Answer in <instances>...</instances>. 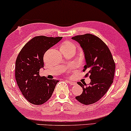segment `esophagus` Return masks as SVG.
<instances>
[{
	"instance_id": "34e87169",
	"label": "esophagus",
	"mask_w": 131,
	"mask_h": 131,
	"mask_svg": "<svg viewBox=\"0 0 131 131\" xmlns=\"http://www.w3.org/2000/svg\"><path fill=\"white\" fill-rule=\"evenodd\" d=\"M68 83H69V84H70L71 85H76V83H75L74 82H73L71 81V80H68Z\"/></svg>"
}]
</instances>
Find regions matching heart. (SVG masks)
<instances>
[{
	"label": "heart",
	"instance_id": "1",
	"mask_svg": "<svg viewBox=\"0 0 131 131\" xmlns=\"http://www.w3.org/2000/svg\"><path fill=\"white\" fill-rule=\"evenodd\" d=\"M76 48V45L74 43L70 41H66L61 45L60 48Z\"/></svg>",
	"mask_w": 131,
	"mask_h": 131
}]
</instances>
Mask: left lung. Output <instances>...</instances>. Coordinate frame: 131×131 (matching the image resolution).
Segmentation results:
<instances>
[{
  "label": "left lung",
  "instance_id": "8db88e82",
  "mask_svg": "<svg viewBox=\"0 0 131 131\" xmlns=\"http://www.w3.org/2000/svg\"><path fill=\"white\" fill-rule=\"evenodd\" d=\"M72 39L79 42L85 54L86 64L83 71L88 70L85 77L91 79L90 83L78 82L83 92L76 99L84 105L94 104L104 95L113 82L115 62L107 45L99 37L91 34L78 35Z\"/></svg>",
  "mask_w": 131,
  "mask_h": 131
}]
</instances>
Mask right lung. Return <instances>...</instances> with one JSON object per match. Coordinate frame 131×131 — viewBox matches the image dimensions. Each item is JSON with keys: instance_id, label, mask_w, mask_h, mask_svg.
<instances>
[{"instance_id": "1", "label": "right lung", "mask_w": 131, "mask_h": 131, "mask_svg": "<svg viewBox=\"0 0 131 131\" xmlns=\"http://www.w3.org/2000/svg\"><path fill=\"white\" fill-rule=\"evenodd\" d=\"M62 38L36 36L23 46L18 55L15 67L16 81L24 98L33 104L46 103L59 82L40 76L39 70L43 67L45 53Z\"/></svg>"}]
</instances>
